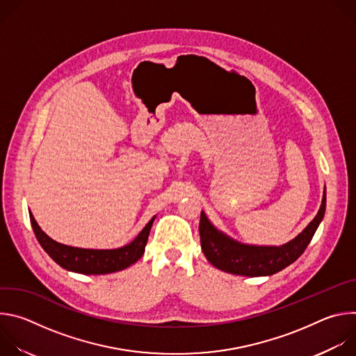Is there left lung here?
Segmentation results:
<instances>
[{
    "mask_svg": "<svg viewBox=\"0 0 356 356\" xmlns=\"http://www.w3.org/2000/svg\"><path fill=\"white\" fill-rule=\"evenodd\" d=\"M325 213V190L314 220L294 239L282 246L241 243L218 231L201 211L200 241L209 262L220 270L239 276H270L297 261L313 239Z\"/></svg>",
    "mask_w": 356,
    "mask_h": 356,
    "instance_id": "left-lung-1",
    "label": "left lung"
}]
</instances>
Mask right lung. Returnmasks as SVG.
<instances>
[{
    "label": "right lung",
    "instance_id": "right-lung-1",
    "mask_svg": "<svg viewBox=\"0 0 356 356\" xmlns=\"http://www.w3.org/2000/svg\"><path fill=\"white\" fill-rule=\"evenodd\" d=\"M31 224L36 239L40 246L44 249L47 255L52 258L59 266L66 270L83 273V275H107L114 273L128 266L134 265L139 261L145 252V245L147 242V236L152 228V224L155 221V217L152 218L145 228L139 232V235L128 245L118 249H83L67 246L59 243L49 238L35 221L32 213H29Z\"/></svg>",
    "mask_w": 356,
    "mask_h": 356
}]
</instances>
